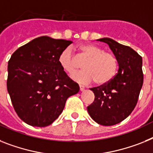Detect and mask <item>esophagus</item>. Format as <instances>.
<instances>
[{"label": "esophagus", "mask_w": 153, "mask_h": 153, "mask_svg": "<svg viewBox=\"0 0 153 153\" xmlns=\"http://www.w3.org/2000/svg\"><path fill=\"white\" fill-rule=\"evenodd\" d=\"M79 90H80V91H84V89H85V88H84V86L83 85H79Z\"/></svg>", "instance_id": "34e87169"}]
</instances>
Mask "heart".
Listing matches in <instances>:
<instances>
[{
  "label": "heart",
  "instance_id": "b5f03b06",
  "mask_svg": "<svg viewBox=\"0 0 153 153\" xmlns=\"http://www.w3.org/2000/svg\"><path fill=\"white\" fill-rule=\"evenodd\" d=\"M79 55L86 61L82 67L84 70L72 75L74 80L81 84H90L94 80L98 85L107 84L117 74L118 61L117 57L110 52L93 44H81L77 47ZM62 69L71 74L77 69V62L71 48L63 50L59 57Z\"/></svg>",
  "mask_w": 153,
  "mask_h": 153
}]
</instances>
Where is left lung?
I'll return each instance as SVG.
<instances>
[{"label":"left lung","mask_w":153,"mask_h":153,"mask_svg":"<svg viewBox=\"0 0 153 153\" xmlns=\"http://www.w3.org/2000/svg\"><path fill=\"white\" fill-rule=\"evenodd\" d=\"M97 40L106 43L117 57L118 73L107 84L91 88L94 101L88 112L98 124L113 126L120 123L134 110L143 84L142 59L128 46L108 37Z\"/></svg>","instance_id":"8db88e82"}]
</instances>
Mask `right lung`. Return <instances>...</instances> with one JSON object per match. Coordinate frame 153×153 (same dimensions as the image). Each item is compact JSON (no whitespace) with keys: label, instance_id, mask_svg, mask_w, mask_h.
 I'll use <instances>...</instances> for the list:
<instances>
[{"label":"right lung","instance_id":"1","mask_svg":"<svg viewBox=\"0 0 153 153\" xmlns=\"http://www.w3.org/2000/svg\"><path fill=\"white\" fill-rule=\"evenodd\" d=\"M71 40L42 36L20 47L7 65V92L19 118L33 127H47L59 117L79 87L65 74L59 57Z\"/></svg>","mask_w":153,"mask_h":153}]
</instances>
